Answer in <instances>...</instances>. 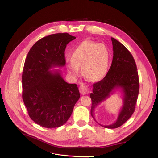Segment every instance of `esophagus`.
Listing matches in <instances>:
<instances>
[{"label":"esophagus","mask_w":158,"mask_h":158,"mask_svg":"<svg viewBox=\"0 0 158 158\" xmlns=\"http://www.w3.org/2000/svg\"><path fill=\"white\" fill-rule=\"evenodd\" d=\"M79 92L82 95H84L89 93V90L84 84H82L79 87Z\"/></svg>","instance_id":"1"}]
</instances>
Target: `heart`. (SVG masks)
<instances>
[{"mask_svg":"<svg viewBox=\"0 0 158 158\" xmlns=\"http://www.w3.org/2000/svg\"><path fill=\"white\" fill-rule=\"evenodd\" d=\"M109 63V51L104 44L84 40L73 50L71 60H65V67L72 78L79 76V67H81L85 77L91 81H98L107 74Z\"/></svg>","mask_w":158,"mask_h":158,"instance_id":"heart-1","label":"heart"}]
</instances>
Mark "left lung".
Instances as JSON below:
<instances>
[{
  "mask_svg": "<svg viewBox=\"0 0 158 158\" xmlns=\"http://www.w3.org/2000/svg\"><path fill=\"white\" fill-rule=\"evenodd\" d=\"M111 40L113 58L110 67L104 78L93 84V93L90 97L92 100L91 114L96 121V107L113 94L116 90H121L123 93V106L116 121L110 125L99 124L106 128L114 129L126 123L134 112L139 84L136 64L132 54L118 40L112 37Z\"/></svg>",
  "mask_w": 158,
  "mask_h": 158,
  "instance_id": "8db88e82",
  "label": "left lung"
}]
</instances>
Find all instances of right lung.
<instances>
[{"label":"right lung","instance_id":"1","mask_svg":"<svg viewBox=\"0 0 158 158\" xmlns=\"http://www.w3.org/2000/svg\"><path fill=\"white\" fill-rule=\"evenodd\" d=\"M76 37L58 33L34 44L26 59L22 73V99L32 121L47 128L64 124L80 98L76 84H68L59 69L65 64L67 44Z\"/></svg>","mask_w":158,"mask_h":158}]
</instances>
